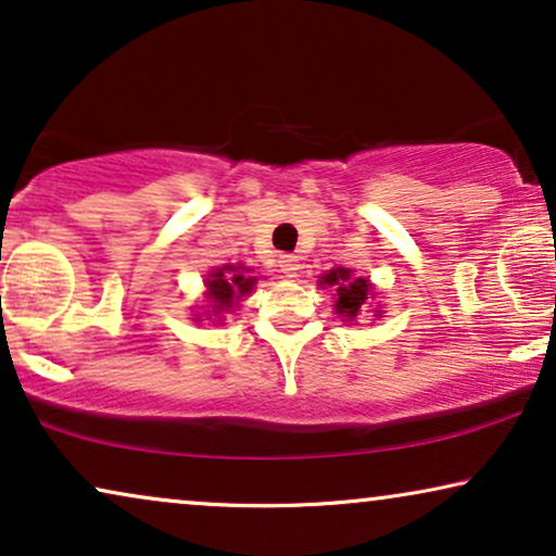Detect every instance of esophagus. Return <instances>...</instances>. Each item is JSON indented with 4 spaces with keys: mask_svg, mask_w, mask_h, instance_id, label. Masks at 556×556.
Instances as JSON below:
<instances>
[{
    "mask_svg": "<svg viewBox=\"0 0 556 556\" xmlns=\"http://www.w3.org/2000/svg\"><path fill=\"white\" fill-rule=\"evenodd\" d=\"M278 265H280V270H283L288 278H295V273L301 270V261H299V255H280Z\"/></svg>",
    "mask_w": 556,
    "mask_h": 556,
    "instance_id": "esophagus-1",
    "label": "esophagus"
}]
</instances>
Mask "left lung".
Wrapping results in <instances>:
<instances>
[{"instance_id": "8db88e82", "label": "left lung", "mask_w": 556, "mask_h": 556, "mask_svg": "<svg viewBox=\"0 0 556 556\" xmlns=\"http://www.w3.org/2000/svg\"><path fill=\"white\" fill-rule=\"evenodd\" d=\"M321 283L337 288V314L344 316L346 321L356 318V314H359L362 306H364V301H367L369 293H371L369 280L352 276V270H349V268L329 270L321 278Z\"/></svg>"}]
</instances>
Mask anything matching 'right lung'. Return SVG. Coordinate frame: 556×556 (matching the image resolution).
<instances>
[{"label":"right lung","mask_w":556,"mask_h":556,"mask_svg":"<svg viewBox=\"0 0 556 556\" xmlns=\"http://www.w3.org/2000/svg\"><path fill=\"white\" fill-rule=\"evenodd\" d=\"M253 286H255L253 276H242L240 270H235V265H225L223 270L212 273L210 276L207 293L212 303H215V311H227L232 308L235 299H240V295L248 293Z\"/></svg>","instance_id":"obj_1"}]
</instances>
